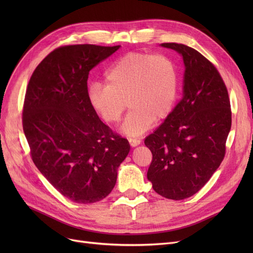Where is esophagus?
Returning a JSON list of instances; mask_svg holds the SVG:
<instances>
[{
    "mask_svg": "<svg viewBox=\"0 0 253 253\" xmlns=\"http://www.w3.org/2000/svg\"><path fill=\"white\" fill-rule=\"evenodd\" d=\"M140 142L141 141L138 138H129V143H130L131 147H136V145L140 144Z\"/></svg>",
    "mask_w": 253,
    "mask_h": 253,
    "instance_id": "obj_1",
    "label": "esophagus"
}]
</instances>
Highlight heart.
<instances>
[{
    "mask_svg": "<svg viewBox=\"0 0 253 253\" xmlns=\"http://www.w3.org/2000/svg\"><path fill=\"white\" fill-rule=\"evenodd\" d=\"M179 89L175 63L164 55L131 52L120 57L105 73L104 85L92 84L88 99L106 124L117 125L127 104L131 111L122 130L130 136L144 133L154 121L167 118Z\"/></svg>",
    "mask_w": 253,
    "mask_h": 253,
    "instance_id": "1",
    "label": "heart"
}]
</instances>
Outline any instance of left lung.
Returning a JSON list of instances; mask_svg holds the SVG:
<instances>
[{"instance_id": "obj_1", "label": "left lung", "mask_w": 253, "mask_h": 253, "mask_svg": "<svg viewBox=\"0 0 253 253\" xmlns=\"http://www.w3.org/2000/svg\"><path fill=\"white\" fill-rule=\"evenodd\" d=\"M184 63L182 97L154 133L145 137L153 160L148 179L156 193L183 200L200 191L222 162L232 125L227 87L200 52L176 43Z\"/></svg>"}]
</instances>
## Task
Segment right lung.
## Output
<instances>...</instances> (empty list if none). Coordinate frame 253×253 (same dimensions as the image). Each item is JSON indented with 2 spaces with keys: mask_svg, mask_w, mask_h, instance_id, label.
<instances>
[{
  "mask_svg": "<svg viewBox=\"0 0 253 253\" xmlns=\"http://www.w3.org/2000/svg\"><path fill=\"white\" fill-rule=\"evenodd\" d=\"M120 46H62L41 61L26 89L23 132L32 159L61 195L79 204L108 196L130 144L106 126L88 99L89 72Z\"/></svg>",
  "mask_w": 253,
  "mask_h": 253,
  "instance_id": "add662e5",
  "label": "right lung"
}]
</instances>
